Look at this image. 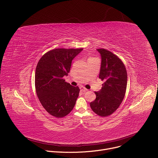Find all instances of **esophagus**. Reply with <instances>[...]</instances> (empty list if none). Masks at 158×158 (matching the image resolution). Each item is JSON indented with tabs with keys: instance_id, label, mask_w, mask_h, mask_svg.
<instances>
[{
	"instance_id": "1",
	"label": "esophagus",
	"mask_w": 158,
	"mask_h": 158,
	"mask_svg": "<svg viewBox=\"0 0 158 158\" xmlns=\"http://www.w3.org/2000/svg\"><path fill=\"white\" fill-rule=\"evenodd\" d=\"M80 89H81V90L83 92H85L86 91H87V89H85L84 87H83V86H81V87H80Z\"/></svg>"
}]
</instances>
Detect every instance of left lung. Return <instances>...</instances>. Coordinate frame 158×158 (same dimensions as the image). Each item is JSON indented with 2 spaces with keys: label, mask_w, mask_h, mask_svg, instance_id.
<instances>
[{
  "label": "left lung",
  "mask_w": 158,
  "mask_h": 158,
  "mask_svg": "<svg viewBox=\"0 0 158 158\" xmlns=\"http://www.w3.org/2000/svg\"><path fill=\"white\" fill-rule=\"evenodd\" d=\"M97 50L101 57L99 78L104 83L101 89L95 92L96 98L90 106L97 115L107 117L112 114L123 101L127 75L124 63L115 54L104 48Z\"/></svg>",
  "instance_id": "1"
}]
</instances>
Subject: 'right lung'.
I'll use <instances>...</instances> for the list:
<instances>
[{"label": "right lung", "instance_id": "right-lung-1", "mask_svg": "<svg viewBox=\"0 0 158 158\" xmlns=\"http://www.w3.org/2000/svg\"><path fill=\"white\" fill-rule=\"evenodd\" d=\"M83 48H55L44 53L37 64L35 87L37 96L46 112L62 118L75 105L80 89L63 78L68 75L71 62Z\"/></svg>", "mask_w": 158, "mask_h": 158}]
</instances>
